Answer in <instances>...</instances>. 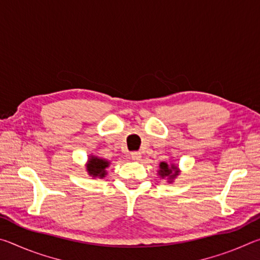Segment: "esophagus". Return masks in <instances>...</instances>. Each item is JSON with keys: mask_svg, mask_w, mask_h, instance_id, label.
Masks as SVG:
<instances>
[{"mask_svg": "<svg viewBox=\"0 0 260 260\" xmlns=\"http://www.w3.org/2000/svg\"><path fill=\"white\" fill-rule=\"evenodd\" d=\"M131 158H132V159H133V160L138 161V160L141 159V153L138 152V151H133V152L131 153Z\"/></svg>", "mask_w": 260, "mask_h": 260, "instance_id": "1", "label": "esophagus"}]
</instances>
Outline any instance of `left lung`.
Wrapping results in <instances>:
<instances>
[{"mask_svg":"<svg viewBox=\"0 0 260 260\" xmlns=\"http://www.w3.org/2000/svg\"><path fill=\"white\" fill-rule=\"evenodd\" d=\"M180 171L178 169L177 165L174 164H167L166 161H161L159 164V171H158V174H159V177H161L162 179L167 178L169 180V182H172L174 178L179 175Z\"/></svg>","mask_w":260,"mask_h":260,"instance_id":"8db88e82","label":"left lung"}]
</instances>
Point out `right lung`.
Returning <instances> with one entry per match:
<instances>
[{
  "instance_id": "add662e5",
  "label": "right lung",
  "mask_w": 260,
  "mask_h": 260,
  "mask_svg": "<svg viewBox=\"0 0 260 260\" xmlns=\"http://www.w3.org/2000/svg\"><path fill=\"white\" fill-rule=\"evenodd\" d=\"M110 161L107 159H102L96 156H89L87 162V172L90 177L93 178H100L102 179L107 175V171L105 169L109 167Z\"/></svg>"
}]
</instances>
